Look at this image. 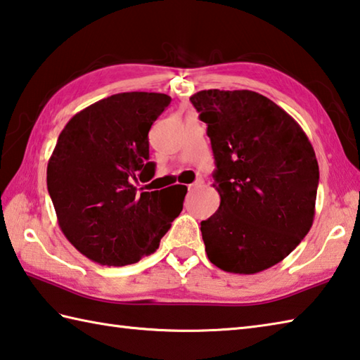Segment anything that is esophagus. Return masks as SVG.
Listing matches in <instances>:
<instances>
[{
    "label": "esophagus",
    "instance_id": "34e87169",
    "mask_svg": "<svg viewBox=\"0 0 360 360\" xmlns=\"http://www.w3.org/2000/svg\"><path fill=\"white\" fill-rule=\"evenodd\" d=\"M202 184H205V181H202L201 178L200 179H197L193 182V184H191L188 186V191H197V188H200Z\"/></svg>",
    "mask_w": 360,
    "mask_h": 360
}]
</instances>
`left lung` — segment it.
<instances>
[{
	"label": "left lung",
	"mask_w": 360,
	"mask_h": 360,
	"mask_svg": "<svg viewBox=\"0 0 360 360\" xmlns=\"http://www.w3.org/2000/svg\"><path fill=\"white\" fill-rule=\"evenodd\" d=\"M215 159L220 206L201 221L209 261L225 272L269 269L296 248L315 217L318 160L302 127L255 91L191 97Z\"/></svg>",
	"instance_id": "1"
}]
</instances>
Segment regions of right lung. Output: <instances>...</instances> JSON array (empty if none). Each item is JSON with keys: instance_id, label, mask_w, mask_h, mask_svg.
<instances>
[{"instance_id": "obj_1", "label": "right lung", "mask_w": 360, "mask_h": 360, "mask_svg": "<svg viewBox=\"0 0 360 360\" xmlns=\"http://www.w3.org/2000/svg\"><path fill=\"white\" fill-rule=\"evenodd\" d=\"M172 102L162 93H120L86 107L63 129L47 167L58 225L102 266L134 264L159 248L182 211L186 186L136 193L154 176L148 132Z\"/></svg>"}]
</instances>
